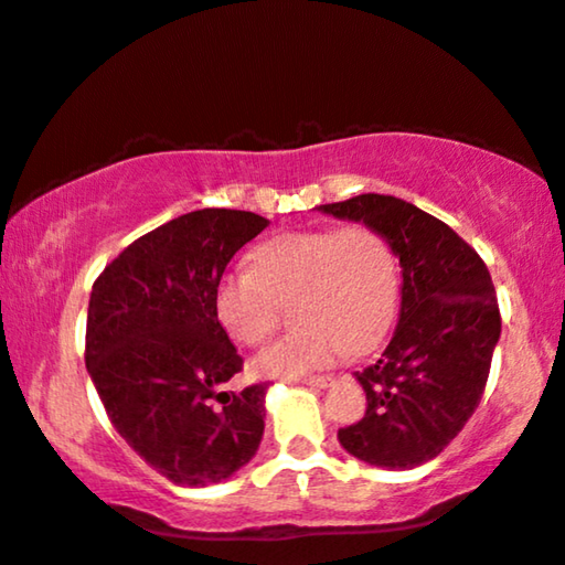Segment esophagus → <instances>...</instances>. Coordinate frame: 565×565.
I'll return each instance as SVG.
<instances>
[{"mask_svg": "<svg viewBox=\"0 0 565 565\" xmlns=\"http://www.w3.org/2000/svg\"><path fill=\"white\" fill-rule=\"evenodd\" d=\"M295 382H297V385H307V387L322 390V387L333 385V377H302V380H295Z\"/></svg>", "mask_w": 565, "mask_h": 565, "instance_id": "esophagus-1", "label": "esophagus"}]
</instances>
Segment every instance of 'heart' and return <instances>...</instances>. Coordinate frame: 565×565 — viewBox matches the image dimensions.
Returning <instances> with one entry per match:
<instances>
[{"label":"heart","mask_w":565,"mask_h":565,"mask_svg":"<svg viewBox=\"0 0 565 565\" xmlns=\"http://www.w3.org/2000/svg\"><path fill=\"white\" fill-rule=\"evenodd\" d=\"M295 305V333L255 359L263 377L299 374L366 351L385 335L397 305L393 247L366 224L299 230L270 237L250 266L230 268L214 289L216 320L243 345H260Z\"/></svg>","instance_id":"1"}]
</instances>
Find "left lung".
<instances>
[{"instance_id":"obj_1","label":"left lung","mask_w":565,"mask_h":565,"mask_svg":"<svg viewBox=\"0 0 565 565\" xmlns=\"http://www.w3.org/2000/svg\"><path fill=\"white\" fill-rule=\"evenodd\" d=\"M377 230L401 258V320L387 349L356 372L366 411L338 428L359 460L408 470L434 460L483 397L501 312L486 263L452 227L395 195L318 206Z\"/></svg>"}]
</instances>
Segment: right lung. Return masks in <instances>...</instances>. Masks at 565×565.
I'll return each instance as SVG.
<instances>
[{
    "label": "right lung",
    "instance_id": "1",
    "mask_svg": "<svg viewBox=\"0 0 565 565\" xmlns=\"http://www.w3.org/2000/svg\"><path fill=\"white\" fill-rule=\"evenodd\" d=\"M268 220L201 209L134 239L93 284L85 364L126 445L175 486L220 483L253 460L266 390H224L243 370L214 289Z\"/></svg>",
    "mask_w": 565,
    "mask_h": 565
}]
</instances>
